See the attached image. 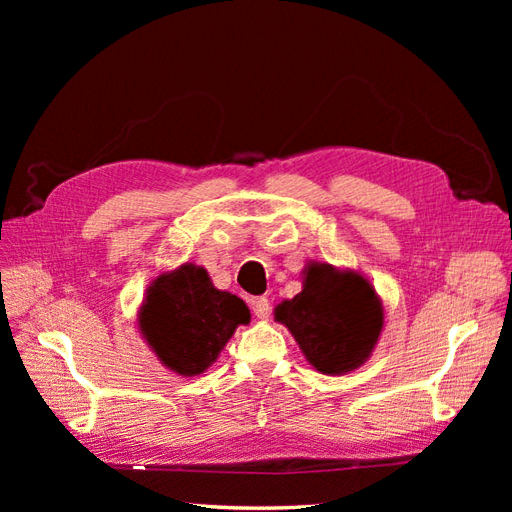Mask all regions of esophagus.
Here are the masks:
<instances>
[{
    "instance_id": "34e87169",
    "label": "esophagus",
    "mask_w": 512,
    "mask_h": 512,
    "mask_svg": "<svg viewBox=\"0 0 512 512\" xmlns=\"http://www.w3.org/2000/svg\"><path fill=\"white\" fill-rule=\"evenodd\" d=\"M252 309H254L256 318L267 320L271 316V301L267 297H254L252 299Z\"/></svg>"
}]
</instances>
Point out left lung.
I'll return each instance as SVG.
<instances>
[{
    "mask_svg": "<svg viewBox=\"0 0 512 512\" xmlns=\"http://www.w3.org/2000/svg\"><path fill=\"white\" fill-rule=\"evenodd\" d=\"M273 314L292 333L307 363L327 376L359 369L384 329V307L367 277L327 262H307L301 292Z\"/></svg>",
    "mask_w": 512,
    "mask_h": 512,
    "instance_id": "8db88e82",
    "label": "left lung"
}]
</instances>
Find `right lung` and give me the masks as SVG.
I'll use <instances>...</instances> for the list:
<instances>
[{
	"instance_id": "right-lung-1",
	"label": "right lung",
	"mask_w": 512,
	"mask_h": 512,
	"mask_svg": "<svg viewBox=\"0 0 512 512\" xmlns=\"http://www.w3.org/2000/svg\"><path fill=\"white\" fill-rule=\"evenodd\" d=\"M250 309L213 286L209 273L185 262L158 275L138 309V331L164 367L179 376H200L218 359Z\"/></svg>"
}]
</instances>
